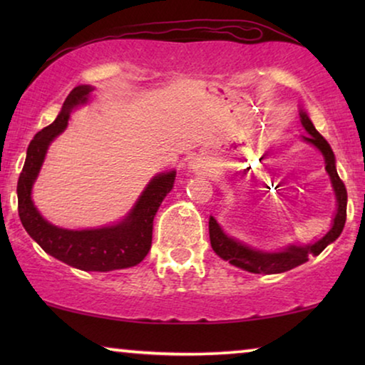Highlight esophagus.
<instances>
[{
  "instance_id": "obj_1",
  "label": "esophagus",
  "mask_w": 365,
  "mask_h": 365,
  "mask_svg": "<svg viewBox=\"0 0 365 365\" xmlns=\"http://www.w3.org/2000/svg\"><path fill=\"white\" fill-rule=\"evenodd\" d=\"M196 169H201L202 168V164H199V163H196V166H194Z\"/></svg>"
}]
</instances>
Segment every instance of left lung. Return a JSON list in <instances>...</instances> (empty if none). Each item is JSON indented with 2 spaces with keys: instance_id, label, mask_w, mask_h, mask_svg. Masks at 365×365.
<instances>
[{
  "instance_id": "8db88e82",
  "label": "left lung",
  "mask_w": 365,
  "mask_h": 365,
  "mask_svg": "<svg viewBox=\"0 0 365 365\" xmlns=\"http://www.w3.org/2000/svg\"><path fill=\"white\" fill-rule=\"evenodd\" d=\"M301 121L302 126L306 128L307 136H304L307 143H311L316 146L319 151L324 154L326 159V171L329 173L332 181L334 192L337 197V214L334 217V224L326 236L321 241L311 244V246L301 247V246H291L284 251L279 252H262V251H254V249L244 246V244L234 241V239L227 237L222 232V229L219 227L216 219L209 217V237H211V246L214 252L219 257H222L224 261H229L232 266H237L241 269H246L249 272L254 274H279L286 272L289 269H294L301 266L306 261H309V256H319L329 244L336 241L341 236L344 224H346L347 216V191L344 186L342 179L339 178L337 169H336V158L329 143L324 139L311 119L304 111H301Z\"/></svg>"
}]
</instances>
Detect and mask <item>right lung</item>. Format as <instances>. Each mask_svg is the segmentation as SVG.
<instances>
[{
  "label": "right lung",
  "mask_w": 365,
  "mask_h": 365,
  "mask_svg": "<svg viewBox=\"0 0 365 365\" xmlns=\"http://www.w3.org/2000/svg\"><path fill=\"white\" fill-rule=\"evenodd\" d=\"M89 86L74 88L64 99L54 123L41 129L29 143L26 161L18 179V212L26 232L53 257L81 269L106 272L136 266L146 257L153 241V219L163 199L173 189L176 173L159 174L148 184L131 214L111 227L68 231L44 221L31 201V187L36 179L49 143L68 126L69 111L88 99Z\"/></svg>",
  "instance_id": "right-lung-1"
}]
</instances>
